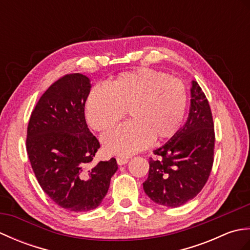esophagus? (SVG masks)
<instances>
[{"label": "esophagus", "instance_id": "34e87169", "mask_svg": "<svg viewBox=\"0 0 250 250\" xmlns=\"http://www.w3.org/2000/svg\"><path fill=\"white\" fill-rule=\"evenodd\" d=\"M129 162V159L128 158H125V157H118L117 158V163L119 164V166H125Z\"/></svg>", "mask_w": 250, "mask_h": 250}]
</instances>
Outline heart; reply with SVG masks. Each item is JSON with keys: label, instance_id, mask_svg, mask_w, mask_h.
Wrapping results in <instances>:
<instances>
[{"label": "heart", "instance_id": "b5f03b06", "mask_svg": "<svg viewBox=\"0 0 250 250\" xmlns=\"http://www.w3.org/2000/svg\"><path fill=\"white\" fill-rule=\"evenodd\" d=\"M187 108L185 84L177 78L150 68L122 73L107 88L95 87L86 101V118L91 128L106 131L125 116L130 121L107 132L104 149L130 156L177 133Z\"/></svg>", "mask_w": 250, "mask_h": 250}]
</instances>
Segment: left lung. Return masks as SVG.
Returning a JSON list of instances; mask_svg holds the SVG:
<instances>
[{"instance_id":"8db88e82","label":"left lung","mask_w":250,"mask_h":250,"mask_svg":"<svg viewBox=\"0 0 250 250\" xmlns=\"http://www.w3.org/2000/svg\"><path fill=\"white\" fill-rule=\"evenodd\" d=\"M188 119L167 144L153 150L145 193L155 203L178 207L203 189L213 167L215 131L213 116L204 92L192 81Z\"/></svg>"}]
</instances>
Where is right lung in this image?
<instances>
[{"label":"right lung","mask_w":250,"mask_h":250,"mask_svg":"<svg viewBox=\"0 0 250 250\" xmlns=\"http://www.w3.org/2000/svg\"><path fill=\"white\" fill-rule=\"evenodd\" d=\"M90 89L83 74L58 79L36 103L26 132V152L42 189L76 213L97 208L118 168L115 158L89 167L100 148L84 119Z\"/></svg>","instance_id":"1"}]
</instances>
